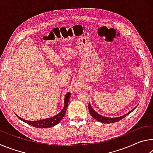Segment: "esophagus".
Wrapping results in <instances>:
<instances>
[{"mask_svg": "<svg viewBox=\"0 0 153 153\" xmlns=\"http://www.w3.org/2000/svg\"><path fill=\"white\" fill-rule=\"evenodd\" d=\"M79 88H80V87H79V86H76V87H75V89L76 90H79Z\"/></svg>", "mask_w": 153, "mask_h": 153, "instance_id": "esophagus-1", "label": "esophagus"}]
</instances>
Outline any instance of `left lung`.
Instances as JSON below:
<instances>
[{
	"label": "left lung",
	"instance_id": "1",
	"mask_svg": "<svg viewBox=\"0 0 153 153\" xmlns=\"http://www.w3.org/2000/svg\"><path fill=\"white\" fill-rule=\"evenodd\" d=\"M137 107V106H136ZM136 107L133 108L132 110H131L129 112H128L126 115H124L123 116H121V117H115V118H111V117H103V116L100 115L99 114H98L97 112H95L94 111V109L91 107V106H90V104H88V110H89V112L90 113V115H92V117H94V119H95L96 120H97L98 121H100V122H102V123H115V122H117V121H119L122 120L124 117H126L127 115H128L129 113H131L132 111L135 109Z\"/></svg>",
	"mask_w": 153,
	"mask_h": 153
}]
</instances>
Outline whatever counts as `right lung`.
<instances>
[{"label": "right lung", "instance_id": "1", "mask_svg": "<svg viewBox=\"0 0 153 153\" xmlns=\"http://www.w3.org/2000/svg\"><path fill=\"white\" fill-rule=\"evenodd\" d=\"M71 93L68 92L65 95V106L63 109L62 110L61 112L59 113L58 115L54 116L53 117L48 118V119H45V120H39V121H27L25 120H23L22 118L19 117V116H17V117L23 121H24L29 125L32 126L34 128H51V127H53L54 126L56 125V124L59 123L60 121L62 120V119L64 117V115H65L67 106H68V102L69 98H70Z\"/></svg>", "mask_w": 153, "mask_h": 153}]
</instances>
